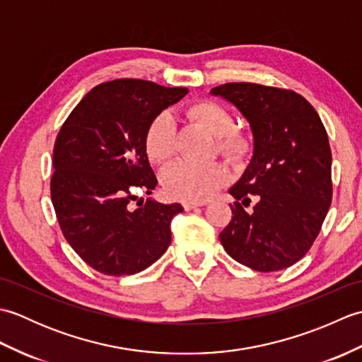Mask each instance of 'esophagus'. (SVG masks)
<instances>
[{"mask_svg":"<svg viewBox=\"0 0 362 362\" xmlns=\"http://www.w3.org/2000/svg\"><path fill=\"white\" fill-rule=\"evenodd\" d=\"M182 205H183V209H185V210H193V209H197V206L205 205V202H191V201H185Z\"/></svg>","mask_w":362,"mask_h":362,"instance_id":"34e87169","label":"esophagus"}]
</instances>
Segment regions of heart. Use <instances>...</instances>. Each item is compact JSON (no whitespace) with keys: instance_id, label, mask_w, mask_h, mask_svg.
<instances>
[{"instance_id":"1","label":"heart","mask_w":362,"mask_h":362,"mask_svg":"<svg viewBox=\"0 0 362 362\" xmlns=\"http://www.w3.org/2000/svg\"><path fill=\"white\" fill-rule=\"evenodd\" d=\"M189 119L216 136V151L230 160H238L249 149L247 136L232 130L233 118L226 107L213 101H199L188 107ZM175 148V122L171 113L161 112L151 121L144 135V149L152 163L163 165ZM228 179L221 163L194 165L177 161L161 173V185L166 194L182 201L199 202L210 197Z\"/></svg>"}]
</instances>
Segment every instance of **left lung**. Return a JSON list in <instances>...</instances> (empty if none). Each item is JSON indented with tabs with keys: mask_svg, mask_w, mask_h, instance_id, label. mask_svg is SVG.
<instances>
[{
	"mask_svg": "<svg viewBox=\"0 0 362 362\" xmlns=\"http://www.w3.org/2000/svg\"><path fill=\"white\" fill-rule=\"evenodd\" d=\"M210 95L249 122L252 157L228 193L232 221L221 244L259 272L289 267L310 250L332 205V149L317 112L289 90L232 82ZM253 200L250 211H245Z\"/></svg>",
	"mask_w": 362,
	"mask_h": 362,
	"instance_id": "left-lung-1",
	"label": "left lung"
}]
</instances>
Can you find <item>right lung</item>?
Listing matches in <instances>:
<instances>
[{
  "label": "right lung",
  "mask_w": 362,
  "mask_h": 362,
  "mask_svg": "<svg viewBox=\"0 0 362 362\" xmlns=\"http://www.w3.org/2000/svg\"><path fill=\"white\" fill-rule=\"evenodd\" d=\"M188 95L140 79L101 83L83 96L54 144L51 199L74 252L104 275H134L171 244L180 204H160L144 135L151 121ZM139 199V206L133 201Z\"/></svg>",
  "instance_id": "add662e5"
}]
</instances>
